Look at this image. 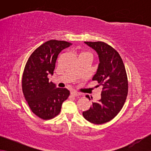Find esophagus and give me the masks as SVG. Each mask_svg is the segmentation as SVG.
Listing matches in <instances>:
<instances>
[{
  "mask_svg": "<svg viewBox=\"0 0 151 151\" xmlns=\"http://www.w3.org/2000/svg\"><path fill=\"white\" fill-rule=\"evenodd\" d=\"M71 94L72 96H80V93H78L77 91H73L71 92Z\"/></svg>",
  "mask_w": 151,
  "mask_h": 151,
  "instance_id": "obj_1",
  "label": "esophagus"
}]
</instances>
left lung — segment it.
I'll return each instance as SVG.
<instances>
[{
    "label": "left lung",
    "instance_id": "8db88e82",
    "mask_svg": "<svg viewBox=\"0 0 151 151\" xmlns=\"http://www.w3.org/2000/svg\"><path fill=\"white\" fill-rule=\"evenodd\" d=\"M84 43L98 55L100 63L92 80L102 86V91L100 100L82 115L90 122L101 124L114 118L122 109L128 94L127 76L120 55L112 47L103 42Z\"/></svg>",
    "mask_w": 151,
    "mask_h": 151
}]
</instances>
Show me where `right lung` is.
<instances>
[{
	"label": "right lung",
	"instance_id": "obj_1",
	"mask_svg": "<svg viewBox=\"0 0 151 151\" xmlns=\"http://www.w3.org/2000/svg\"><path fill=\"white\" fill-rule=\"evenodd\" d=\"M72 45L66 41L51 40L43 43L30 55L24 67L22 80V91L31 110L37 116L49 119L58 115L69 91L57 88L49 82L59 53Z\"/></svg>",
	"mask_w": 151,
	"mask_h": 151
}]
</instances>
